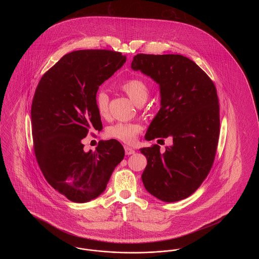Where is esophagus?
Wrapping results in <instances>:
<instances>
[{
  "label": "esophagus",
  "mask_w": 259,
  "mask_h": 259,
  "mask_svg": "<svg viewBox=\"0 0 259 259\" xmlns=\"http://www.w3.org/2000/svg\"><path fill=\"white\" fill-rule=\"evenodd\" d=\"M124 149H125V153H126V155H131V154H134L135 153V150L133 149L132 148H130V147H124Z\"/></svg>",
  "instance_id": "34e87169"
}]
</instances>
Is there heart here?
<instances>
[{"instance_id":"obj_1","label":"heart","mask_w":259,"mask_h":259,"mask_svg":"<svg viewBox=\"0 0 259 259\" xmlns=\"http://www.w3.org/2000/svg\"><path fill=\"white\" fill-rule=\"evenodd\" d=\"M121 89L131 99L137 106L144 104L148 97V87L147 84L138 78H130L121 84ZM109 95L105 90H100L96 95V107L99 114L102 117L108 115L109 112ZM141 131V126L138 124L117 122L112 124L107 129V136L119 140L126 144L135 142L138 133Z\"/></svg>"}]
</instances>
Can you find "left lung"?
I'll list each match as a JSON object with an SVG mask.
<instances>
[{"label":"left lung","mask_w":259,"mask_h":259,"mask_svg":"<svg viewBox=\"0 0 259 259\" xmlns=\"http://www.w3.org/2000/svg\"><path fill=\"white\" fill-rule=\"evenodd\" d=\"M131 68L152 78L160 110L145 139L170 138L172 145L141 148L148 164L142 181L151 195L172 203L190 196L208 176L220 136L217 89L195 62L180 54H137Z\"/></svg>","instance_id":"8db88e82"}]
</instances>
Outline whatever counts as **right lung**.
Listing matches in <instances>:
<instances>
[{"mask_svg": "<svg viewBox=\"0 0 259 259\" xmlns=\"http://www.w3.org/2000/svg\"><path fill=\"white\" fill-rule=\"evenodd\" d=\"M126 56L111 50H76L64 55L40 78L31 109L32 134L39 168L55 190L74 203H87L107 188L124 158L122 145L100 141L83 150L89 130L103 129L96 94L119 70Z\"/></svg>", "mask_w": 259, "mask_h": 259, "instance_id": "obj_1", "label": "right lung"}]
</instances>
